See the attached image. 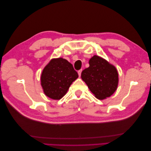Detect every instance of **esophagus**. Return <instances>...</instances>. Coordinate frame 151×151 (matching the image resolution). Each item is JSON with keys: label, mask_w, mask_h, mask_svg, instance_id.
Segmentation results:
<instances>
[{"label": "esophagus", "mask_w": 151, "mask_h": 151, "mask_svg": "<svg viewBox=\"0 0 151 151\" xmlns=\"http://www.w3.org/2000/svg\"><path fill=\"white\" fill-rule=\"evenodd\" d=\"M82 69H81V70H78V75H79V76H81V73H82Z\"/></svg>", "instance_id": "34e87169"}]
</instances>
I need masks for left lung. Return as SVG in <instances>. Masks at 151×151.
Instances as JSON below:
<instances>
[{"label":"left lung","mask_w":151,"mask_h":151,"mask_svg":"<svg viewBox=\"0 0 151 151\" xmlns=\"http://www.w3.org/2000/svg\"><path fill=\"white\" fill-rule=\"evenodd\" d=\"M89 64V67L82 72L83 81L99 100L110 97L118 86L119 74L116 67L97 55L90 58Z\"/></svg>","instance_id":"obj_1"}]
</instances>
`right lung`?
Segmentation results:
<instances>
[{
	"label": "right lung",
	"mask_w": 151,
	"mask_h": 151,
	"mask_svg": "<svg viewBox=\"0 0 151 151\" xmlns=\"http://www.w3.org/2000/svg\"><path fill=\"white\" fill-rule=\"evenodd\" d=\"M78 77L73 65L63 58L51 59L41 75V85L45 95L54 100L65 95L72 83Z\"/></svg>",
	"instance_id": "right-lung-1"
}]
</instances>
